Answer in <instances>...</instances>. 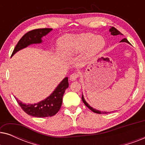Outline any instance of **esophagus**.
Returning a JSON list of instances; mask_svg holds the SVG:
<instances>
[{
  "label": "esophagus",
  "instance_id": "1",
  "mask_svg": "<svg viewBox=\"0 0 145 145\" xmlns=\"http://www.w3.org/2000/svg\"><path fill=\"white\" fill-rule=\"evenodd\" d=\"M78 77V73L74 72V73H72V74H71L70 78H70V80H71V81H74V80H76Z\"/></svg>",
  "mask_w": 145,
  "mask_h": 145
}]
</instances>
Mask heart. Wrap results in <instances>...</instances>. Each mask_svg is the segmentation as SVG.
Here are the masks:
<instances>
[{"instance_id": "1", "label": "heart", "mask_w": 145, "mask_h": 145, "mask_svg": "<svg viewBox=\"0 0 145 145\" xmlns=\"http://www.w3.org/2000/svg\"><path fill=\"white\" fill-rule=\"evenodd\" d=\"M106 41L101 35L92 33L67 35L59 39V51L64 57L72 56L86 49V55L91 57L100 53L104 48Z\"/></svg>"}]
</instances>
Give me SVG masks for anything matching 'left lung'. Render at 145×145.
<instances>
[{
  "mask_svg": "<svg viewBox=\"0 0 145 145\" xmlns=\"http://www.w3.org/2000/svg\"><path fill=\"white\" fill-rule=\"evenodd\" d=\"M110 32L111 33V34L112 35H122V33L120 32V31H118V29H117L116 28H115L114 27H111V28L110 29ZM120 42H125V43H129V44H130V43L128 41V40L126 38H123L122 39L121 41H120ZM82 102H84V104L86 105V106L88 107V108L90 109V110H91V111H92L93 112H94V113H96V114H108V113H110V112H102V111H100V110H96V109H94V108H93L92 107H91L90 105H89L88 103H87L86 102V100H84V96H83V94L82 95ZM115 112V111H114Z\"/></svg>",
  "mask_w": 145,
  "mask_h": 145,
  "instance_id": "obj_1",
  "label": "left lung"
}]
</instances>
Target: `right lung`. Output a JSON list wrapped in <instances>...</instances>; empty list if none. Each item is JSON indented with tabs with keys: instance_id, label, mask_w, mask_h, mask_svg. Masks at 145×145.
Segmentation results:
<instances>
[{
	"instance_id": "1",
	"label": "right lung",
	"mask_w": 145,
	"mask_h": 145,
	"mask_svg": "<svg viewBox=\"0 0 145 145\" xmlns=\"http://www.w3.org/2000/svg\"><path fill=\"white\" fill-rule=\"evenodd\" d=\"M52 29L51 28H41L28 31L18 42L11 57L18 51L29 45L42 43V37L48 34ZM68 87V77H65L48 97L36 104H26L22 102L16 97L15 99L22 109L29 116L36 118L51 117L56 114L60 110L62 105L63 94Z\"/></svg>"
}]
</instances>
